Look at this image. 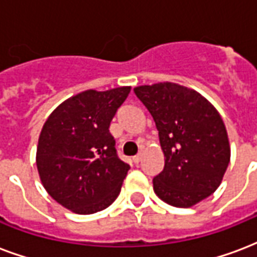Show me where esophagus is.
Instances as JSON below:
<instances>
[{"label": "esophagus", "mask_w": 257, "mask_h": 257, "mask_svg": "<svg viewBox=\"0 0 257 257\" xmlns=\"http://www.w3.org/2000/svg\"><path fill=\"white\" fill-rule=\"evenodd\" d=\"M132 161H134V164H139V162L142 161V154H138V156H135L134 158H132Z\"/></svg>", "instance_id": "esophagus-1"}]
</instances>
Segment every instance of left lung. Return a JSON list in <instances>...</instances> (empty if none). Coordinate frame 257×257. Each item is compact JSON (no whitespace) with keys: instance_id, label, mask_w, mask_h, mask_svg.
Here are the masks:
<instances>
[{"instance_id":"1","label":"left lung","mask_w":257,"mask_h":257,"mask_svg":"<svg viewBox=\"0 0 257 257\" xmlns=\"http://www.w3.org/2000/svg\"><path fill=\"white\" fill-rule=\"evenodd\" d=\"M156 122L165 157L153 179L167 204L189 208L215 193L230 162V145L220 114L198 92L173 82L134 89Z\"/></svg>"}]
</instances>
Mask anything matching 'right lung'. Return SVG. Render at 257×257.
<instances>
[{
	"instance_id": "1",
	"label": "right lung",
	"mask_w": 257,
	"mask_h": 257,
	"mask_svg": "<svg viewBox=\"0 0 257 257\" xmlns=\"http://www.w3.org/2000/svg\"><path fill=\"white\" fill-rule=\"evenodd\" d=\"M131 86L89 89L58 106L42 126L37 168L56 202L79 215L106 209L118 194L129 165L121 161L110 122Z\"/></svg>"
}]
</instances>
